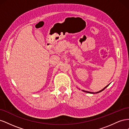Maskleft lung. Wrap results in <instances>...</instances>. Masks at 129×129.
I'll return each mask as SVG.
<instances>
[{
  "instance_id": "left-lung-1",
  "label": "left lung",
  "mask_w": 129,
  "mask_h": 129,
  "mask_svg": "<svg viewBox=\"0 0 129 129\" xmlns=\"http://www.w3.org/2000/svg\"><path fill=\"white\" fill-rule=\"evenodd\" d=\"M109 84H108V85H107V86L106 87H104L103 89H102V90H100V91H97V92H89V91H85V90H82V91H84V92H87V93H99V92H101V91H102L103 90H104L105 89V88H106L108 86V85H109Z\"/></svg>"
}]
</instances>
